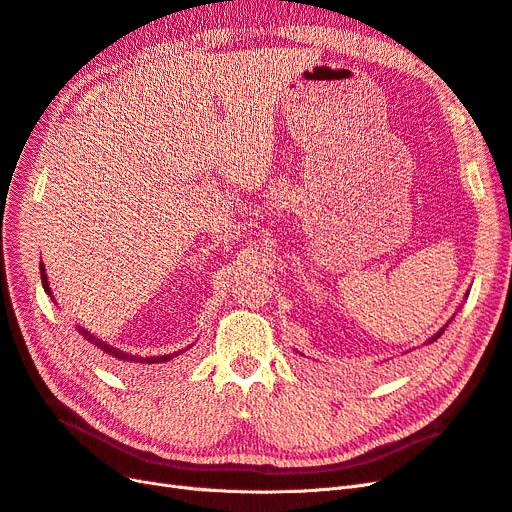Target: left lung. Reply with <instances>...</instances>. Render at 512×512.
Returning <instances> with one entry per match:
<instances>
[{"mask_svg": "<svg viewBox=\"0 0 512 512\" xmlns=\"http://www.w3.org/2000/svg\"><path fill=\"white\" fill-rule=\"evenodd\" d=\"M444 329H446V327H444ZM444 329H440V331H438V333H436V335H433V337H431V339H429V344H433V342H436V339H438V337H440V335H442V333H444Z\"/></svg>", "mask_w": 512, "mask_h": 512, "instance_id": "left-lung-1", "label": "left lung"}]
</instances>
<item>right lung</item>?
I'll use <instances>...</instances> for the list:
<instances>
[{
	"label": "right lung",
	"instance_id": "obj_1",
	"mask_svg": "<svg viewBox=\"0 0 512 512\" xmlns=\"http://www.w3.org/2000/svg\"><path fill=\"white\" fill-rule=\"evenodd\" d=\"M40 275H42V286H44V290L51 294L49 280H46V273H44V265H40ZM51 299H53V297H51ZM79 333L87 339V342L96 344L100 350H104V352H108V354H113L115 359H119V361H130V363H166V361L173 359V356H177V354H179V352H175V354H164V356H147V359H143V356H132V354H126V352H121V350H117V348H113V346L104 344L102 339L94 337V335H91L89 331H85L83 327H79Z\"/></svg>",
	"mask_w": 512,
	"mask_h": 512
}]
</instances>
